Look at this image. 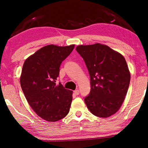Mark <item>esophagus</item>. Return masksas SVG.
I'll list each match as a JSON object with an SVG mask.
<instances>
[{
	"label": "esophagus",
	"mask_w": 148,
	"mask_h": 148,
	"mask_svg": "<svg viewBox=\"0 0 148 148\" xmlns=\"http://www.w3.org/2000/svg\"><path fill=\"white\" fill-rule=\"evenodd\" d=\"M74 93L76 95H78L79 94V90H75V91H74Z\"/></svg>",
	"instance_id": "esophagus-1"
}]
</instances>
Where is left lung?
<instances>
[{
  "mask_svg": "<svg viewBox=\"0 0 148 148\" xmlns=\"http://www.w3.org/2000/svg\"><path fill=\"white\" fill-rule=\"evenodd\" d=\"M90 76L91 91L84 101L91 113L108 117L118 111L128 91L131 73L124 57L106 45H79Z\"/></svg>",
  "mask_w": 148,
  "mask_h": 148,
  "instance_id": "obj_1",
  "label": "left lung"
}]
</instances>
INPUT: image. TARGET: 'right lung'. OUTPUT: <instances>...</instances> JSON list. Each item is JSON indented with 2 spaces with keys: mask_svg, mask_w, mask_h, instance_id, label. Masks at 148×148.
I'll return each mask as SVG.
<instances>
[{
  "mask_svg": "<svg viewBox=\"0 0 148 148\" xmlns=\"http://www.w3.org/2000/svg\"><path fill=\"white\" fill-rule=\"evenodd\" d=\"M74 46L47 45L25 61L20 77L21 89L30 106L46 121H57L69 112L72 91L56 82L60 65Z\"/></svg>",
  "mask_w": 148,
  "mask_h": 148,
  "instance_id": "obj_1",
  "label": "right lung"
}]
</instances>
